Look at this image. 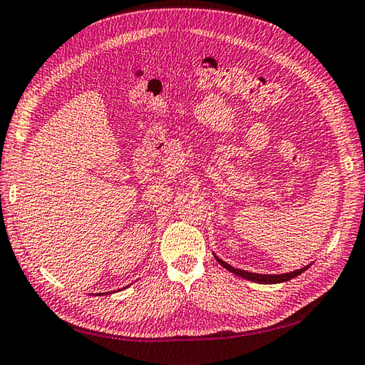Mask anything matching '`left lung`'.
I'll use <instances>...</instances> for the list:
<instances>
[{"instance_id":"8db88e82","label":"left lung","mask_w":365,"mask_h":365,"mask_svg":"<svg viewBox=\"0 0 365 365\" xmlns=\"http://www.w3.org/2000/svg\"><path fill=\"white\" fill-rule=\"evenodd\" d=\"M214 258L217 259V263L220 266H224L227 271L233 272L235 276L237 277H242V279H247L250 282H257V284H266V285H272V284H282V282H288L294 277L299 276L306 269H309L310 264L301 267V269H296L292 272H284V274H257V272H249V271H242V269H236L232 264H228L224 259H220L217 255H214Z\"/></svg>"}]
</instances>
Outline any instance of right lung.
Wrapping results in <instances>:
<instances>
[{"label":"right lung","mask_w":365,"mask_h":365,"mask_svg":"<svg viewBox=\"0 0 365 365\" xmlns=\"http://www.w3.org/2000/svg\"><path fill=\"white\" fill-rule=\"evenodd\" d=\"M102 294H106V293H102Z\"/></svg>","instance_id":"obj_1"}]
</instances>
